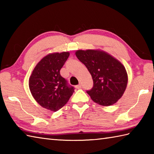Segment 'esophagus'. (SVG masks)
Masks as SVG:
<instances>
[{
    "instance_id": "obj_1",
    "label": "esophagus",
    "mask_w": 154,
    "mask_h": 154,
    "mask_svg": "<svg viewBox=\"0 0 154 154\" xmlns=\"http://www.w3.org/2000/svg\"><path fill=\"white\" fill-rule=\"evenodd\" d=\"M76 88H77V89H81V84H79V85H78L76 86Z\"/></svg>"
}]
</instances>
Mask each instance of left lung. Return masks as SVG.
<instances>
[{
	"mask_svg": "<svg viewBox=\"0 0 154 154\" xmlns=\"http://www.w3.org/2000/svg\"><path fill=\"white\" fill-rule=\"evenodd\" d=\"M75 55L92 76L93 87L87 91L91 99L102 106L116 103L127 86L128 75L124 65L103 51L77 50Z\"/></svg>",
	"mask_w": 154,
	"mask_h": 154,
	"instance_id": "8db88e82",
	"label": "left lung"
}]
</instances>
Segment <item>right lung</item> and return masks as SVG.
Here are the masks:
<instances>
[{
  "instance_id": "add662e5",
  "label": "right lung",
  "mask_w": 154,
  "mask_h": 154,
  "mask_svg": "<svg viewBox=\"0 0 154 154\" xmlns=\"http://www.w3.org/2000/svg\"><path fill=\"white\" fill-rule=\"evenodd\" d=\"M69 56V52L48 54L38 62L29 79L30 92L42 107L56 112L66 104L74 92L60 75Z\"/></svg>"
}]
</instances>
